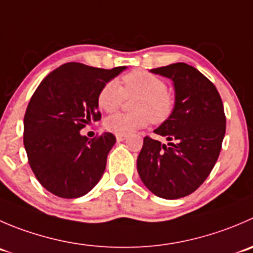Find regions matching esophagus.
I'll use <instances>...</instances> for the list:
<instances>
[{
    "mask_svg": "<svg viewBox=\"0 0 253 253\" xmlns=\"http://www.w3.org/2000/svg\"><path fill=\"white\" fill-rule=\"evenodd\" d=\"M116 139H117V142H122V141H125V139H126V137H125V136H116Z\"/></svg>",
    "mask_w": 253,
    "mask_h": 253,
    "instance_id": "34e87169",
    "label": "esophagus"
}]
</instances>
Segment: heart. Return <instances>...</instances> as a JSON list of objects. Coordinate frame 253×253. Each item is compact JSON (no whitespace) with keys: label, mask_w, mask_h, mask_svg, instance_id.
Returning a JSON list of instances; mask_svg holds the SVG:
<instances>
[{"label":"heart","mask_w":253,"mask_h":253,"mask_svg":"<svg viewBox=\"0 0 253 253\" xmlns=\"http://www.w3.org/2000/svg\"><path fill=\"white\" fill-rule=\"evenodd\" d=\"M127 97L137 96L134 112H119L105 120V127L117 136H128L143 128L151 121L161 124L173 111V97L167 91L163 79L144 70H133L122 77V87L116 82H109L97 95L101 110L114 112L122 106Z\"/></svg>","instance_id":"heart-1"}]
</instances>
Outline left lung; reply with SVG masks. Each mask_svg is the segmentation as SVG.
Wrapping results in <instances>:
<instances>
[{"label": "left lung", "mask_w": 253, "mask_h": 253, "mask_svg": "<svg viewBox=\"0 0 253 253\" xmlns=\"http://www.w3.org/2000/svg\"><path fill=\"white\" fill-rule=\"evenodd\" d=\"M151 73L173 82L175 102L170 116L154 133L168 146L144 137L137 170L144 185L163 199L195 192L214 168L226 131V117L215 85L198 69L175 63Z\"/></svg>", "instance_id": "8db88e82"}]
</instances>
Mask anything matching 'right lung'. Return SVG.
Here are the masks:
<instances>
[{"label":"right lung","instance_id":"right-lung-1","mask_svg":"<svg viewBox=\"0 0 253 253\" xmlns=\"http://www.w3.org/2000/svg\"><path fill=\"white\" fill-rule=\"evenodd\" d=\"M125 69L67 63L34 91L24 115L23 143L34 175L51 194L80 198L101 179L116 137L105 132L89 141L80 129L101 119L97 95Z\"/></svg>","mask_w":253,"mask_h":253}]
</instances>
